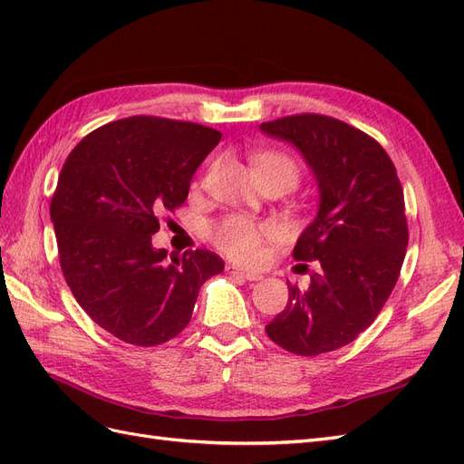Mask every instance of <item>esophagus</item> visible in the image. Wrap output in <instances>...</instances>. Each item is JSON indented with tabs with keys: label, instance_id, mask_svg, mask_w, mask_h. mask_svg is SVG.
Returning a JSON list of instances; mask_svg holds the SVG:
<instances>
[{
	"label": "esophagus",
	"instance_id": "34e87169",
	"mask_svg": "<svg viewBox=\"0 0 464 464\" xmlns=\"http://www.w3.org/2000/svg\"><path fill=\"white\" fill-rule=\"evenodd\" d=\"M227 271L230 275H236V276H242L246 280H251V283H254V280H261L263 278L261 273H257V271H246V269H242V266H237V265H228Z\"/></svg>",
	"mask_w": 464,
	"mask_h": 464
}]
</instances>
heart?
<instances>
[{"label": "heart", "instance_id": "1", "mask_svg": "<svg viewBox=\"0 0 464 464\" xmlns=\"http://www.w3.org/2000/svg\"><path fill=\"white\" fill-rule=\"evenodd\" d=\"M251 166H254L256 178L283 172L292 176L294 181H296L298 176L296 164L292 162V159L276 150L254 154L251 157ZM276 236V224L257 222L242 215H230L210 228V237H213L217 247L237 261H256L261 256L265 242L275 240Z\"/></svg>", "mask_w": 464, "mask_h": 464}]
</instances>
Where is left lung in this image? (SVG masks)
<instances>
[{
	"label": "left lung",
	"instance_id": "obj_1",
	"mask_svg": "<svg viewBox=\"0 0 464 464\" xmlns=\"http://www.w3.org/2000/svg\"><path fill=\"white\" fill-rule=\"evenodd\" d=\"M259 130L296 147L319 188L317 215L292 256L321 269L307 290L290 286L265 331L292 354L331 353L372 325L397 285L409 227L395 164L375 139L329 116H286Z\"/></svg>",
	"mask_w": 464,
	"mask_h": 464
}]
</instances>
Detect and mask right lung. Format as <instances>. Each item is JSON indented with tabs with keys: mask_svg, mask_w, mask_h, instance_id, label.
Wrapping results in <instances>:
<instances>
[{
	"mask_svg": "<svg viewBox=\"0 0 464 464\" xmlns=\"http://www.w3.org/2000/svg\"><path fill=\"white\" fill-rule=\"evenodd\" d=\"M220 137L199 123L133 116L89 133L62 168L50 217L65 283L96 325L123 343L174 339L205 280L224 271L213 251L166 259L150 237L162 210L188 199Z\"/></svg>",
	"mask_w": 464,
	"mask_h": 464,
	"instance_id": "right-lung-1",
	"label": "right lung"
}]
</instances>
